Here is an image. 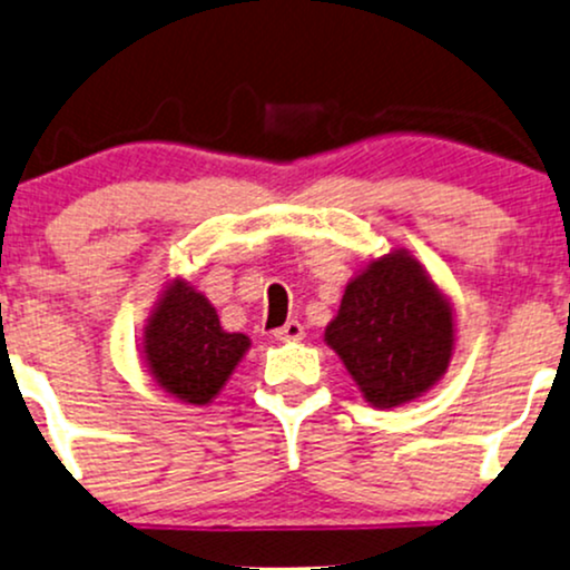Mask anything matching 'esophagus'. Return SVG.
<instances>
[{
	"label": "esophagus",
	"instance_id": "1",
	"mask_svg": "<svg viewBox=\"0 0 570 570\" xmlns=\"http://www.w3.org/2000/svg\"><path fill=\"white\" fill-rule=\"evenodd\" d=\"M274 338H277V341H301V338H304V325H301L298 320H291V323H285L283 327H277V331H274Z\"/></svg>",
	"mask_w": 570,
	"mask_h": 570
}]
</instances>
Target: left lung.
Wrapping results in <instances>:
<instances>
[{
	"label": "left lung",
	"mask_w": 570,
	"mask_h": 570,
	"mask_svg": "<svg viewBox=\"0 0 570 570\" xmlns=\"http://www.w3.org/2000/svg\"><path fill=\"white\" fill-rule=\"evenodd\" d=\"M325 344L367 405L400 407L445 376L456 350V312L424 264L407 247H392L346 283Z\"/></svg>",
	"instance_id": "left-lung-1"
}]
</instances>
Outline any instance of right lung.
<instances>
[{"label":"right lung","mask_w":570,"mask_h":570,"mask_svg":"<svg viewBox=\"0 0 570 570\" xmlns=\"http://www.w3.org/2000/svg\"><path fill=\"white\" fill-rule=\"evenodd\" d=\"M250 350L245 333H226L205 293L173 277L144 325V365L165 394L186 405H210Z\"/></svg>","instance_id":"obj_1"}]
</instances>
